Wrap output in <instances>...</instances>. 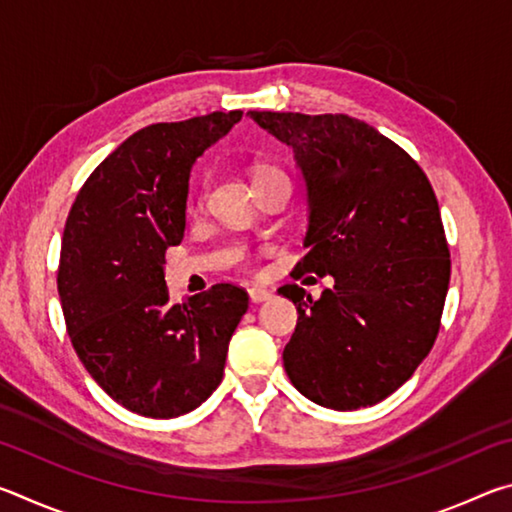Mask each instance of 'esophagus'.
<instances>
[{
    "mask_svg": "<svg viewBox=\"0 0 512 512\" xmlns=\"http://www.w3.org/2000/svg\"><path fill=\"white\" fill-rule=\"evenodd\" d=\"M248 296H250V300H253V302H264V300L271 298V291L264 289V287H250L248 289Z\"/></svg>",
    "mask_w": 512,
    "mask_h": 512,
    "instance_id": "esophagus-1",
    "label": "esophagus"
}]
</instances>
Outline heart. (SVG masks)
<instances>
[{"label": "heart", "mask_w": 512, "mask_h": 512, "mask_svg": "<svg viewBox=\"0 0 512 512\" xmlns=\"http://www.w3.org/2000/svg\"><path fill=\"white\" fill-rule=\"evenodd\" d=\"M268 173H277L275 169H259L257 173H255V178H262V176H268Z\"/></svg>", "instance_id": "b5f03b06"}]
</instances>
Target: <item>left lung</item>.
I'll use <instances>...</instances> for the list:
<instances>
[{
  "label": "left lung",
  "mask_w": 512,
  "mask_h": 512,
  "mask_svg": "<svg viewBox=\"0 0 512 512\" xmlns=\"http://www.w3.org/2000/svg\"><path fill=\"white\" fill-rule=\"evenodd\" d=\"M293 149L307 185V253L298 275H332L314 300L298 284L284 348L291 384L320 406L354 411L395 393L436 341L449 287L440 207L420 164L348 115L250 110Z\"/></svg>",
  "instance_id": "1"
}]
</instances>
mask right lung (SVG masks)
I'll list each match as a JSON object with an SVG mask.
<instances>
[{
	"label": "right lung",
	"instance_id": "obj_1",
	"mask_svg": "<svg viewBox=\"0 0 512 512\" xmlns=\"http://www.w3.org/2000/svg\"><path fill=\"white\" fill-rule=\"evenodd\" d=\"M244 112L151 124L121 142L69 210L58 264L67 334L112 400L144 418L194 411L223 379L248 309L235 284L173 305L164 250L185 235L189 173Z\"/></svg>",
	"mask_w": 512,
	"mask_h": 512
}]
</instances>
